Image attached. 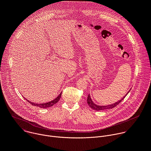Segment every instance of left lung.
I'll list each match as a JSON object with an SVG mask.
<instances>
[{"instance_id": "left-lung-1", "label": "left lung", "mask_w": 151, "mask_h": 151, "mask_svg": "<svg viewBox=\"0 0 151 151\" xmlns=\"http://www.w3.org/2000/svg\"><path fill=\"white\" fill-rule=\"evenodd\" d=\"M130 91H129L127 94L126 95L123 97L120 100H119L118 101L115 103H113L112 104H109V105H107V106H99V105H97L96 104L91 100V97H90V95L88 94V97H87V103L89 105V106L91 107V109H93V110H95V111H103V110H106V109H112L114 108V107H115V106H116L119 103H120L122 100L125 97V96L128 94V93L130 92Z\"/></svg>"}]
</instances>
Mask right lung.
Segmentation results:
<instances>
[{
	"instance_id": "1",
	"label": "right lung",
	"mask_w": 151,
	"mask_h": 151,
	"mask_svg": "<svg viewBox=\"0 0 151 151\" xmlns=\"http://www.w3.org/2000/svg\"><path fill=\"white\" fill-rule=\"evenodd\" d=\"M62 93V92H61ZM61 93L58 95V96L57 97H56L55 99H54L53 100H52V101H49V102H47V103H33V102H31V101H30L29 100H27V99H26L28 102H29L31 104H32L33 106H37V107H40V108H44V109H45V108H48V107H51V106H52L54 104H55V103H57L58 101H59V100H60V97H61Z\"/></svg>"
}]
</instances>
